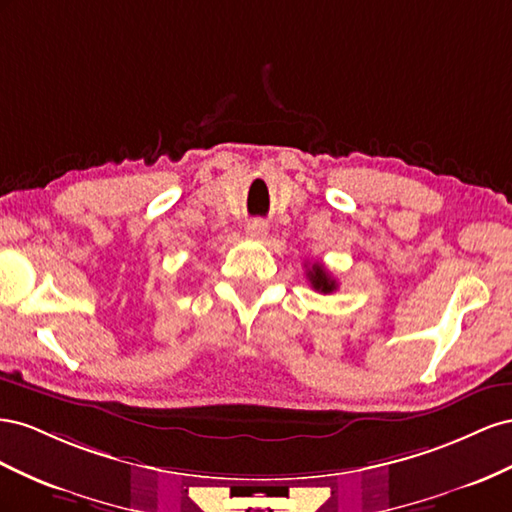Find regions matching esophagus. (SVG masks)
I'll return each mask as SVG.
<instances>
[{"label":"esophagus","mask_w":512,"mask_h":512,"mask_svg":"<svg viewBox=\"0 0 512 512\" xmlns=\"http://www.w3.org/2000/svg\"><path fill=\"white\" fill-rule=\"evenodd\" d=\"M266 233H268V225L261 221V218H255V221L246 223V236L248 238L261 240V238H266Z\"/></svg>","instance_id":"obj_1"}]
</instances>
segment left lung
I'll return each instance as SVG.
<instances>
[{
	"mask_svg": "<svg viewBox=\"0 0 512 512\" xmlns=\"http://www.w3.org/2000/svg\"><path fill=\"white\" fill-rule=\"evenodd\" d=\"M306 276H309L311 287L315 291H321V294H332V291L337 289V281L332 279L321 264H313L309 270H306Z\"/></svg>",
	"mask_w": 512,
	"mask_h": 512,
	"instance_id": "obj_1",
	"label": "left lung"
}]
</instances>
